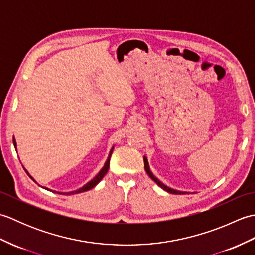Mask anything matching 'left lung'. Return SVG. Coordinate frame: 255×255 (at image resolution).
Returning a JSON list of instances; mask_svg holds the SVG:
<instances>
[{"label":"left lung","instance_id":"1","mask_svg":"<svg viewBox=\"0 0 255 255\" xmlns=\"http://www.w3.org/2000/svg\"><path fill=\"white\" fill-rule=\"evenodd\" d=\"M143 161H144V170H145V172L148 173V175L152 178V180L158 184V185L161 187V188H163L164 191H166L167 193H171V194H185V192H180V191H175V189H172V188H170V187H167L166 185H164L163 183L162 182H160L158 178H156L153 174H152V172L150 171V167H149V163H148V160H147V158H143Z\"/></svg>","mask_w":255,"mask_h":255}]
</instances>
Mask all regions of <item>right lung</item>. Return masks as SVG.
Masks as SVG:
<instances>
[{"label":"right lung","mask_w":255,"mask_h":255,"mask_svg":"<svg viewBox=\"0 0 255 255\" xmlns=\"http://www.w3.org/2000/svg\"><path fill=\"white\" fill-rule=\"evenodd\" d=\"M13 142H14V145H15V148H16V142H15V139H13ZM112 152H113V149L111 150V153H110V155H108V159H107V161H106V163H105V165L103 166V169L100 171V173L99 174H97L93 180L92 181H90L88 184H85V185L83 186V187H81V188H79L78 191H74V192H70V193H60V194H63V195H71V194H78V193H82V192H86V191H89V189H91V188H93L97 183H99L103 177H104V175L106 174L107 173V171H108V167H110V159H111V155H112ZM29 175V174H28ZM30 176V175H29ZM31 177V176H30ZM32 178V177H31ZM32 180H34V178H32ZM35 181V180H34ZM46 189H48V188H46Z\"/></svg>","instance_id":"obj_1"}]
</instances>
